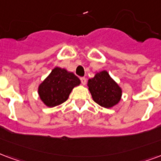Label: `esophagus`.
I'll return each instance as SVG.
<instances>
[{
  "label": "esophagus",
  "mask_w": 161,
  "mask_h": 161,
  "mask_svg": "<svg viewBox=\"0 0 161 161\" xmlns=\"http://www.w3.org/2000/svg\"><path fill=\"white\" fill-rule=\"evenodd\" d=\"M80 80L82 84H83V85H85V84H86V78H85V77H80Z\"/></svg>",
  "instance_id": "obj_1"
}]
</instances>
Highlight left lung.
<instances>
[{
  "instance_id": "8db88e82",
  "label": "left lung",
  "mask_w": 161,
  "mask_h": 161,
  "mask_svg": "<svg viewBox=\"0 0 161 161\" xmlns=\"http://www.w3.org/2000/svg\"><path fill=\"white\" fill-rule=\"evenodd\" d=\"M88 87L94 102L105 108H113L119 102L122 90L107 71L97 72L88 81Z\"/></svg>"
}]
</instances>
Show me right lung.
<instances>
[{
    "label": "right lung",
    "instance_id": "1",
    "mask_svg": "<svg viewBox=\"0 0 161 161\" xmlns=\"http://www.w3.org/2000/svg\"><path fill=\"white\" fill-rule=\"evenodd\" d=\"M80 83V79L74 73L55 67L39 85L38 94L44 104L53 108L65 102L73 88Z\"/></svg>",
    "mask_w": 161,
    "mask_h": 161
}]
</instances>
